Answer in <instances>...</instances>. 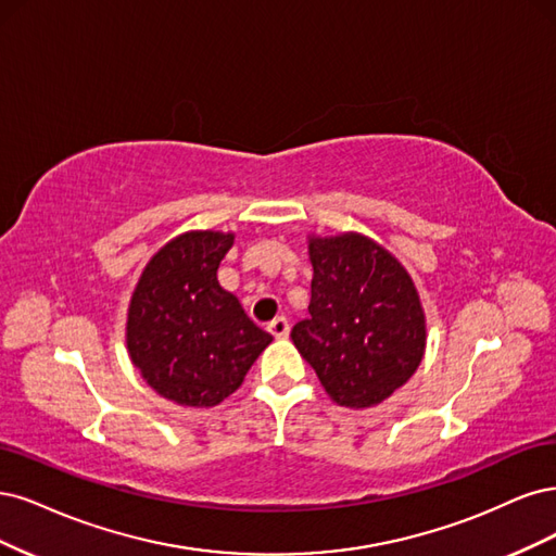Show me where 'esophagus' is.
I'll return each instance as SVG.
<instances>
[{
    "instance_id": "esophagus-1",
    "label": "esophagus",
    "mask_w": 556,
    "mask_h": 556,
    "mask_svg": "<svg viewBox=\"0 0 556 556\" xmlns=\"http://www.w3.org/2000/svg\"><path fill=\"white\" fill-rule=\"evenodd\" d=\"M267 330L273 332L275 339H286V337H289L291 326H289V320H286L283 316H277L275 320H270V324H267Z\"/></svg>"
}]
</instances>
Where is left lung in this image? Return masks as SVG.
I'll return each instance as SVG.
<instances>
[{"mask_svg":"<svg viewBox=\"0 0 556 556\" xmlns=\"http://www.w3.org/2000/svg\"><path fill=\"white\" fill-rule=\"evenodd\" d=\"M309 261V318L293 326V344L339 406L381 404L422 361L416 286L395 256L357 232L314 238Z\"/></svg>","mask_w":556,"mask_h":556,"instance_id":"obj_1","label":"left lung"}]
</instances>
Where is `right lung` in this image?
Returning a JSON list of instances; mask_svg holds the SVG:
<instances>
[{"mask_svg":"<svg viewBox=\"0 0 556 556\" xmlns=\"http://www.w3.org/2000/svg\"><path fill=\"white\" fill-rule=\"evenodd\" d=\"M230 247V232H185L159 249L134 291L127 320L131 361L175 404L217 406L273 342L219 286L217 270Z\"/></svg>","mask_w":556,"mask_h":556,"instance_id":"right-lung-1","label":"right lung"}]
</instances>
